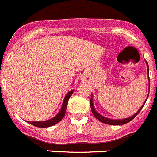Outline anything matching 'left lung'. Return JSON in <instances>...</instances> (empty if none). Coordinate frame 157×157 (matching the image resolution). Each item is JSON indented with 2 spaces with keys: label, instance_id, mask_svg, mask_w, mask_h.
<instances>
[{
  "label": "left lung",
  "instance_id": "left-lung-1",
  "mask_svg": "<svg viewBox=\"0 0 157 157\" xmlns=\"http://www.w3.org/2000/svg\"><path fill=\"white\" fill-rule=\"evenodd\" d=\"M145 62H146V64H147V66L148 80H149V82H150V77H149V66H148V63H147V61H145ZM149 92H150V85H149ZM148 96H149V93H148V94H147V98H146L145 101H144V105H143L142 106H141V108H140L137 111H136V113H135V114H133V115H132L131 117H128V118H124V119H110V118H108V117H104V116H102L101 114H100L99 113H98L97 111L95 110V108H94V105H93V95L92 94H91V100H90V105H91V111H92V114H94V116L95 117V118H97L98 120L100 121L101 122H102V123H104V124H110V125H122V124H127V123H128V122L131 121V120H133V119L134 118V117H136L138 114H139V112L140 111V110L142 109V108L144 107V104H145L146 101H147V98H148Z\"/></svg>",
  "mask_w": 157,
  "mask_h": 157
}]
</instances>
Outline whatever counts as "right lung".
I'll return each mask as SVG.
<instances>
[{"instance_id": "right-lung-1", "label": "right lung", "mask_w": 157, "mask_h": 157, "mask_svg": "<svg viewBox=\"0 0 157 157\" xmlns=\"http://www.w3.org/2000/svg\"><path fill=\"white\" fill-rule=\"evenodd\" d=\"M73 91L74 90H72V91H69V92L66 94V97H65L64 100H63V105H62L61 108H60V111H59V113L55 116V117L49 119V120L44 121H27L28 123L33 125V126L38 127V128H49V127L53 126V125L56 124L57 123H59V122L63 117H64L65 114H66V108H67L68 101H69V98L72 96V94H73Z\"/></svg>"}]
</instances>
